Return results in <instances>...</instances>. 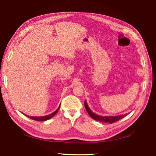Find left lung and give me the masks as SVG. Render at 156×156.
Instances as JSON below:
<instances>
[{
	"label": "left lung",
	"instance_id": "left-lung-1",
	"mask_svg": "<svg viewBox=\"0 0 156 156\" xmlns=\"http://www.w3.org/2000/svg\"><path fill=\"white\" fill-rule=\"evenodd\" d=\"M85 107L87 110V112L89 115V116L92 118L93 119L97 120V121H100V122H106V123H109V124H112L113 122H117L118 120H119L120 119H123L124 117L128 115L126 114V115H119V116H99L97 115V114L94 113L88 107V105H87L86 100L85 101Z\"/></svg>",
	"mask_w": 156,
	"mask_h": 156
}]
</instances>
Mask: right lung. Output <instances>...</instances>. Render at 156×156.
<instances>
[{
	"mask_svg": "<svg viewBox=\"0 0 156 156\" xmlns=\"http://www.w3.org/2000/svg\"><path fill=\"white\" fill-rule=\"evenodd\" d=\"M59 107H60V105H59V107H58V108L55 111H54V112H52L51 114H50V115H48L44 116H28V115H25V114H24V113L23 114L26 116H27V117L30 118V119H31L34 120H37V121H45V120H47L50 119L51 118H52L53 116H55V114L58 112V110H59Z\"/></svg>",
	"mask_w": 156,
	"mask_h": 156,
	"instance_id": "obj_1",
	"label": "right lung"
}]
</instances>
